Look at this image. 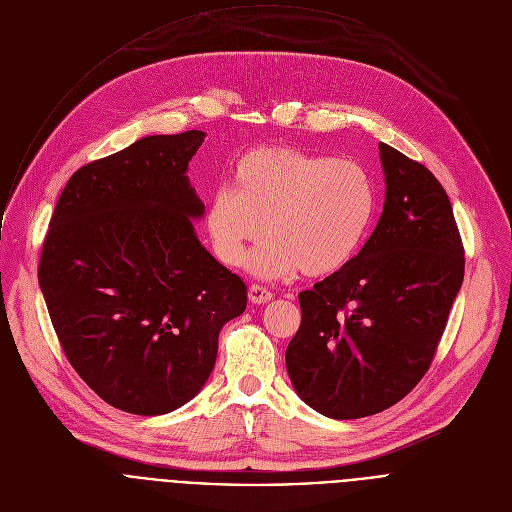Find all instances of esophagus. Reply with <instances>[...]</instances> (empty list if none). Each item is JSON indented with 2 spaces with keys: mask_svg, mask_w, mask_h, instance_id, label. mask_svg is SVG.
<instances>
[{
  "mask_svg": "<svg viewBox=\"0 0 512 512\" xmlns=\"http://www.w3.org/2000/svg\"><path fill=\"white\" fill-rule=\"evenodd\" d=\"M249 300H251L253 304H267V302L273 300V294H271V291H269L267 287L253 283V285L249 287Z\"/></svg>",
  "mask_w": 512,
  "mask_h": 512,
  "instance_id": "esophagus-1",
  "label": "esophagus"
}]
</instances>
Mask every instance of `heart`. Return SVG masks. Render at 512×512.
Returning a JSON list of instances; mask_svg holds the SVG:
<instances>
[{
	"instance_id": "1",
	"label": "heart",
	"mask_w": 512,
	"mask_h": 512,
	"mask_svg": "<svg viewBox=\"0 0 512 512\" xmlns=\"http://www.w3.org/2000/svg\"><path fill=\"white\" fill-rule=\"evenodd\" d=\"M371 178L352 160H330L298 148L263 145L235 166L233 188H218L204 214L214 257L227 267L245 261L263 279L300 269L308 277L340 271L360 249L373 221Z\"/></svg>"
}]
</instances>
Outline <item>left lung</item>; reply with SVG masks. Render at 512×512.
Returning <instances> with one entry per match:
<instances>
[{
    "mask_svg": "<svg viewBox=\"0 0 512 512\" xmlns=\"http://www.w3.org/2000/svg\"><path fill=\"white\" fill-rule=\"evenodd\" d=\"M379 152V223L340 271L300 291L302 324L285 350L302 401L332 419L385 411L423 379L464 279L444 186L391 145Z\"/></svg>",
    "mask_w": 512,
    "mask_h": 512,
    "instance_id": "obj_1",
    "label": "left lung"
}]
</instances>
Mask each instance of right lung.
I'll list each match as a JSON object with an SVG mask.
<instances>
[{"instance_id":"obj_1","label":"right lung","mask_w":512,"mask_h":512,"mask_svg":"<svg viewBox=\"0 0 512 512\" xmlns=\"http://www.w3.org/2000/svg\"><path fill=\"white\" fill-rule=\"evenodd\" d=\"M204 131L150 135L66 182L38 281L58 342L109 405L164 415L214 369L218 332L247 285L198 241L204 214L186 176Z\"/></svg>"}]
</instances>
